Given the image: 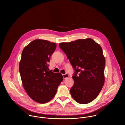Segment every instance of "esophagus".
<instances>
[{"label":"esophagus","mask_w":125,"mask_h":125,"mask_svg":"<svg viewBox=\"0 0 125 125\" xmlns=\"http://www.w3.org/2000/svg\"><path fill=\"white\" fill-rule=\"evenodd\" d=\"M62 76H63V79H66V78H68V77L69 76V75L68 73H66L65 74H62Z\"/></svg>","instance_id":"obj_1"}]
</instances>
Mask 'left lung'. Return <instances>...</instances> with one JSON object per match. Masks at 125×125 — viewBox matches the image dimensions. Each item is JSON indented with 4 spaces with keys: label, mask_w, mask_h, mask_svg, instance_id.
<instances>
[{
    "label": "left lung",
    "mask_w": 125,
    "mask_h": 125,
    "mask_svg": "<svg viewBox=\"0 0 125 125\" xmlns=\"http://www.w3.org/2000/svg\"><path fill=\"white\" fill-rule=\"evenodd\" d=\"M59 46L74 70V84L70 91L72 97L80 104L91 102L104 83L105 60L102 48L91 38L60 43Z\"/></svg>",
    "instance_id": "left-lung-1"
}]
</instances>
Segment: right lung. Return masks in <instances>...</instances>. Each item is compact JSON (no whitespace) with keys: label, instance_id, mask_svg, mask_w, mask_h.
<instances>
[{"label":"right lung","instance_id":"obj_1","mask_svg":"<svg viewBox=\"0 0 125 125\" xmlns=\"http://www.w3.org/2000/svg\"><path fill=\"white\" fill-rule=\"evenodd\" d=\"M56 44L42 39L32 41L23 50L19 72L23 87L29 96L40 104L51 101L63 80L60 73L49 70L48 63Z\"/></svg>","mask_w":125,"mask_h":125}]
</instances>
